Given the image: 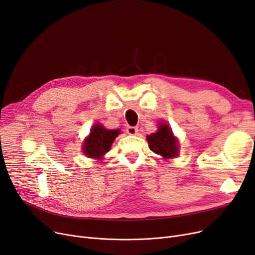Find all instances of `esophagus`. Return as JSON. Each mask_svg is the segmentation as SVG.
Segmentation results:
<instances>
[{
    "mask_svg": "<svg viewBox=\"0 0 255 255\" xmlns=\"http://www.w3.org/2000/svg\"><path fill=\"white\" fill-rule=\"evenodd\" d=\"M126 131H127V133H129V134H131V135H133V134H136V133H137L138 129H137V127L128 126V127L126 128Z\"/></svg>",
    "mask_w": 255,
    "mask_h": 255,
    "instance_id": "34e87169",
    "label": "esophagus"
}]
</instances>
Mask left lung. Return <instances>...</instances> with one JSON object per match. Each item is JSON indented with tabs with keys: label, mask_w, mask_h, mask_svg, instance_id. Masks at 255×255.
Listing matches in <instances>:
<instances>
[{
	"label": "left lung",
	"mask_w": 255,
	"mask_h": 255,
	"mask_svg": "<svg viewBox=\"0 0 255 255\" xmlns=\"http://www.w3.org/2000/svg\"><path fill=\"white\" fill-rule=\"evenodd\" d=\"M149 148L164 158H172L178 155V142L168 125L161 123L158 131L147 136Z\"/></svg>",
	"instance_id": "1"
}]
</instances>
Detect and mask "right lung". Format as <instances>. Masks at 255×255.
<instances>
[{
	"instance_id": "right-lung-1",
	"label": "right lung",
	"mask_w": 255,
	"mask_h": 255,
	"mask_svg": "<svg viewBox=\"0 0 255 255\" xmlns=\"http://www.w3.org/2000/svg\"><path fill=\"white\" fill-rule=\"evenodd\" d=\"M120 134V130H108L101 125L96 124L91 130L83 146V151L86 156L91 158H101L112 147L115 138Z\"/></svg>"
}]
</instances>
